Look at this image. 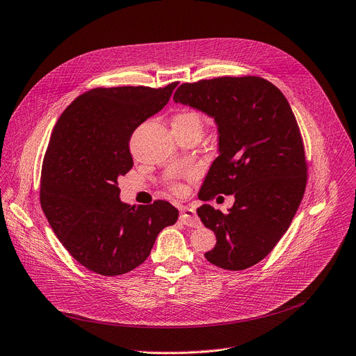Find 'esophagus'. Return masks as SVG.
Wrapping results in <instances>:
<instances>
[{
	"instance_id": "esophagus-1",
	"label": "esophagus",
	"mask_w": 356,
	"mask_h": 356,
	"mask_svg": "<svg viewBox=\"0 0 356 356\" xmlns=\"http://www.w3.org/2000/svg\"><path fill=\"white\" fill-rule=\"evenodd\" d=\"M179 220H181V222H182L184 225H186V227H193V228L201 227L200 218L197 216V212H195V209H193V208L182 207V208H181Z\"/></svg>"
}]
</instances>
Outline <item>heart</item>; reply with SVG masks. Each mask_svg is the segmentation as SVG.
I'll use <instances>...</instances> for the list:
<instances>
[{
    "mask_svg": "<svg viewBox=\"0 0 356 356\" xmlns=\"http://www.w3.org/2000/svg\"><path fill=\"white\" fill-rule=\"evenodd\" d=\"M204 121L202 117L193 111V109H185V111L178 113L172 120L174 129H198L202 131Z\"/></svg>",
    "mask_w": 356,
    "mask_h": 356,
    "instance_id": "heart-1",
    "label": "heart"
}]
</instances>
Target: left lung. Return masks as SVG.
<instances>
[{
  "label": "left lung",
  "instance_id": "obj_1",
  "mask_svg": "<svg viewBox=\"0 0 356 356\" xmlns=\"http://www.w3.org/2000/svg\"><path fill=\"white\" fill-rule=\"evenodd\" d=\"M174 101L198 109L216 125L218 156L201 186V200L216 194L235 198L225 213L208 204L197 209L216 235L205 258L222 269H247L278 243L305 193V152L292 108L259 76L182 84Z\"/></svg>",
  "mask_w": 356,
  "mask_h": 356
}]
</instances>
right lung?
I'll return each mask as SVG.
<instances>
[{
    "instance_id": "1",
    "label": "right lung",
    "mask_w": 356,
    "mask_h": 356,
    "mask_svg": "<svg viewBox=\"0 0 356 356\" xmlns=\"http://www.w3.org/2000/svg\"><path fill=\"white\" fill-rule=\"evenodd\" d=\"M177 86L95 88L75 98L54 127L42 162L41 208L72 258L99 275H122L141 265L158 234L178 220L170 202L131 207L118 188L134 165L132 132L168 104Z\"/></svg>"
}]
</instances>
